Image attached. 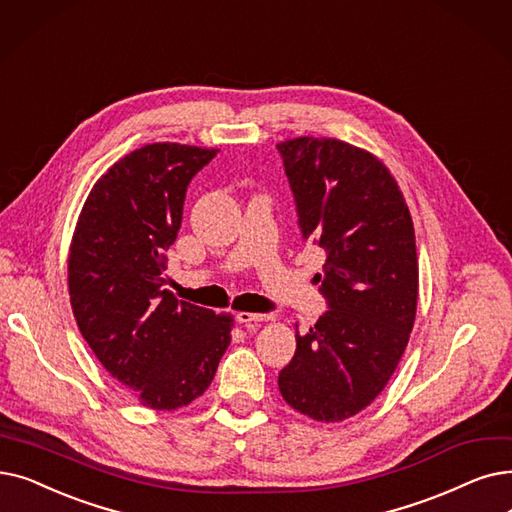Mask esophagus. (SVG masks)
Returning <instances> with one entry per match:
<instances>
[{
	"label": "esophagus",
	"instance_id": "34e87169",
	"mask_svg": "<svg viewBox=\"0 0 512 512\" xmlns=\"http://www.w3.org/2000/svg\"><path fill=\"white\" fill-rule=\"evenodd\" d=\"M265 320H270V316L251 314V311H238V314H236L238 324H259V322H265Z\"/></svg>",
	"mask_w": 512,
	"mask_h": 512
}]
</instances>
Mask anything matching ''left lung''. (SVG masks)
<instances>
[{"instance_id": "obj_1", "label": "left lung", "mask_w": 512, "mask_h": 512, "mask_svg": "<svg viewBox=\"0 0 512 512\" xmlns=\"http://www.w3.org/2000/svg\"><path fill=\"white\" fill-rule=\"evenodd\" d=\"M276 148L303 238L326 251L318 280L330 307L307 335L297 330L278 387L293 410L339 422L381 395L406 351L418 301L412 217L395 177L372 152L311 136Z\"/></svg>"}]
</instances>
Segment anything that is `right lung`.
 Returning <instances> with one entry per match:
<instances>
[{
	"instance_id": "add662e5",
	"label": "right lung",
	"mask_w": 512,
	"mask_h": 512,
	"mask_svg": "<svg viewBox=\"0 0 512 512\" xmlns=\"http://www.w3.org/2000/svg\"><path fill=\"white\" fill-rule=\"evenodd\" d=\"M219 150L154 142L106 169L85 198L69 251L77 326L110 376L150 410L192 404L211 385L234 318L177 301L165 253L192 177Z\"/></svg>"
}]
</instances>
